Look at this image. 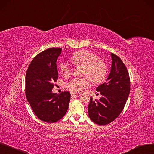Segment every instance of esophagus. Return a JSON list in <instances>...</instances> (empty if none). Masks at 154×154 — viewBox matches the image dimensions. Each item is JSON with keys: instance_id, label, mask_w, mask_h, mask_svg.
Segmentation results:
<instances>
[{"instance_id": "esophagus-1", "label": "esophagus", "mask_w": 154, "mask_h": 154, "mask_svg": "<svg viewBox=\"0 0 154 154\" xmlns=\"http://www.w3.org/2000/svg\"><path fill=\"white\" fill-rule=\"evenodd\" d=\"M71 95L72 97H75V96H77L79 95L78 93H74V92H71Z\"/></svg>"}]
</instances>
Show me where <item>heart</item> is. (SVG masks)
I'll return each instance as SVG.
<instances>
[{
    "instance_id": "b5f03b06",
    "label": "heart",
    "mask_w": 154,
    "mask_h": 154,
    "mask_svg": "<svg viewBox=\"0 0 154 154\" xmlns=\"http://www.w3.org/2000/svg\"><path fill=\"white\" fill-rule=\"evenodd\" d=\"M71 60L76 66H83V75L87 76L74 78L67 82L66 87L70 91L79 92L87 88L91 85V77L95 83H100L105 79L107 73V66L95 54L87 51H79L72 55ZM59 69L63 76H68L71 72V66L66 61H61Z\"/></svg>"
}]
</instances>
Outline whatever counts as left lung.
Returning a JSON list of instances; mask_svg holds the SVG:
<instances>
[{"mask_svg":"<svg viewBox=\"0 0 154 154\" xmlns=\"http://www.w3.org/2000/svg\"><path fill=\"white\" fill-rule=\"evenodd\" d=\"M112 66L107 81L97 87L102 95L99 100L90 97L88 107L89 118L95 123L106 125L122 112L130 91V79L121 59L111 53Z\"/></svg>","mask_w":154,"mask_h":154,"instance_id":"8db88e82","label":"left lung"}]
</instances>
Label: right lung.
Instances as JSON below:
<instances>
[{
    "label": "right lung",
    "mask_w": 154,
    "mask_h": 154,
    "mask_svg": "<svg viewBox=\"0 0 154 154\" xmlns=\"http://www.w3.org/2000/svg\"><path fill=\"white\" fill-rule=\"evenodd\" d=\"M62 48H51L38 54L31 62L26 74V96L35 114L53 123L66 114L71 98L69 91L52 93L58 79L56 61Z\"/></svg>",
    "instance_id": "1"
}]
</instances>
